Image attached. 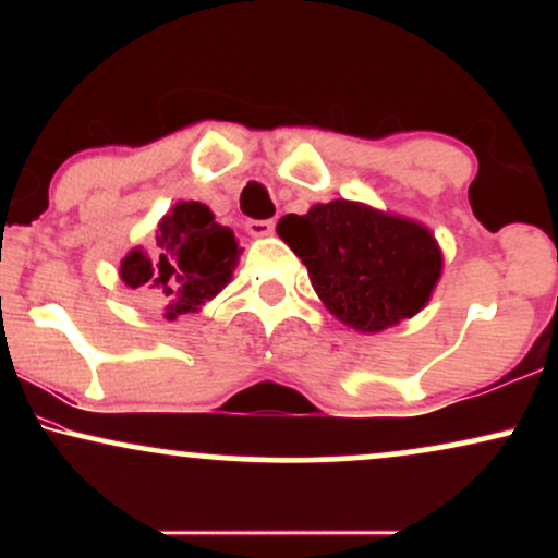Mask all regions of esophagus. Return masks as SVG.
<instances>
[{
    "label": "esophagus",
    "instance_id": "esophagus-1",
    "mask_svg": "<svg viewBox=\"0 0 558 558\" xmlns=\"http://www.w3.org/2000/svg\"><path fill=\"white\" fill-rule=\"evenodd\" d=\"M275 222L272 220H246V233L254 235V239H265V235H272Z\"/></svg>",
    "mask_w": 558,
    "mask_h": 558
}]
</instances>
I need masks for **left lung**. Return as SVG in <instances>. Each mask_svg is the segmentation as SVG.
<instances>
[{
	"label": "left lung",
	"mask_w": 558,
	"mask_h": 558,
	"mask_svg": "<svg viewBox=\"0 0 558 558\" xmlns=\"http://www.w3.org/2000/svg\"><path fill=\"white\" fill-rule=\"evenodd\" d=\"M278 235L306 265L323 304L360 332L417 315L444 270L425 226L345 198L286 215Z\"/></svg>",
	"instance_id": "left-lung-1"
}]
</instances>
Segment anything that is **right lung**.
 I'll list each match as a JSON object with an SVG mask.
<instances>
[{
  "instance_id": "1",
  "label": "right lung",
  "mask_w": 558,
  "mask_h": 558,
  "mask_svg": "<svg viewBox=\"0 0 558 558\" xmlns=\"http://www.w3.org/2000/svg\"><path fill=\"white\" fill-rule=\"evenodd\" d=\"M239 254L233 230L215 222L209 207L178 202L159 220L151 254L133 248L120 262V278L128 288H162L165 317L178 319L230 283Z\"/></svg>"
}]
</instances>
